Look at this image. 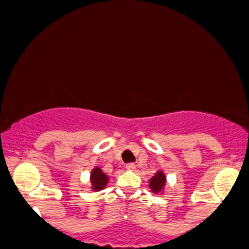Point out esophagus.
I'll use <instances>...</instances> for the list:
<instances>
[{
	"instance_id": "1",
	"label": "esophagus",
	"mask_w": 249,
	"mask_h": 249,
	"mask_svg": "<svg viewBox=\"0 0 249 249\" xmlns=\"http://www.w3.org/2000/svg\"><path fill=\"white\" fill-rule=\"evenodd\" d=\"M125 170L128 171H134L135 170V165L133 162H129V164L125 165Z\"/></svg>"
}]
</instances>
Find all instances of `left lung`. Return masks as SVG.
I'll return each mask as SVG.
<instances>
[{
    "mask_svg": "<svg viewBox=\"0 0 249 249\" xmlns=\"http://www.w3.org/2000/svg\"><path fill=\"white\" fill-rule=\"evenodd\" d=\"M165 183H166V176L164 175L162 171H158L156 175L149 179V188H151L152 192L158 194V192L162 191Z\"/></svg>",
    "mask_w": 249,
    "mask_h": 249,
    "instance_id": "obj_1",
    "label": "left lung"
}]
</instances>
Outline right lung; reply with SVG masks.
Segmentation results:
<instances>
[{
	"mask_svg": "<svg viewBox=\"0 0 249 249\" xmlns=\"http://www.w3.org/2000/svg\"><path fill=\"white\" fill-rule=\"evenodd\" d=\"M108 180H109L108 176H107L100 167H95L91 171V175H90V181H91L93 191H100V190L106 188Z\"/></svg>",
	"mask_w": 249,
	"mask_h": 249,
	"instance_id": "1",
	"label": "right lung"
}]
</instances>
